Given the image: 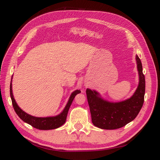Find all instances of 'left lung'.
<instances>
[{"label":"left lung","instance_id":"1","mask_svg":"<svg viewBox=\"0 0 160 160\" xmlns=\"http://www.w3.org/2000/svg\"><path fill=\"white\" fill-rule=\"evenodd\" d=\"M139 73V85L134 94L120 102H109L103 99L96 91L87 89L86 94L89 105L92 123L103 129H115L122 128L137 117L143 101L146 81L143 73L141 60L136 55Z\"/></svg>","mask_w":160,"mask_h":160}]
</instances>
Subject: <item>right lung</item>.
I'll return each mask as SVG.
<instances>
[{"instance_id":"add662e5","label":"right lung","mask_w":160,"mask_h":160,"mask_svg":"<svg viewBox=\"0 0 160 160\" xmlns=\"http://www.w3.org/2000/svg\"><path fill=\"white\" fill-rule=\"evenodd\" d=\"M80 93H81L80 90H76L72 92L70 96L68 102H67L65 106V109L59 115L54 116V117L37 118V117H34V116H32L29 114L25 113V111H23L20 108L18 107V105L16 103V101L14 100V98L13 97L11 82V85H10V95H11V100H12L13 108L14 111H15L16 113L18 115V117L23 121V122H25L31 125L33 128L41 129V130L54 129L59 128L61 126V125H63L66 122L67 113H68L69 108L72 102V101H73L76 95Z\"/></svg>"}]
</instances>
